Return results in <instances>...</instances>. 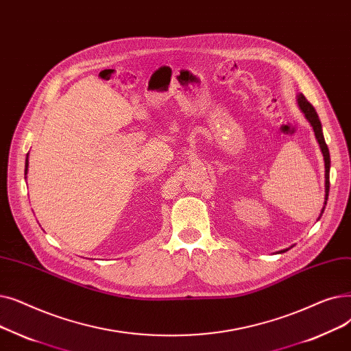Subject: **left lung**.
I'll return each instance as SVG.
<instances>
[{"label":"left lung","mask_w":351,"mask_h":351,"mask_svg":"<svg viewBox=\"0 0 351 351\" xmlns=\"http://www.w3.org/2000/svg\"><path fill=\"white\" fill-rule=\"evenodd\" d=\"M295 99H297V106L298 108L302 110V112L304 114V117L307 119V121L311 124L313 127V131H314V136H315V140L317 143H319L320 145V149L323 153V157H324V178H326V182H324V187H326V194H324V206L322 208V213L319 215V219H317V221L320 220V217L323 215L324 213V208H326V204H327V198H328V190H330V153H328V148H327V144L324 141V136H323V127H322V123H320V119L319 115H317L314 107L307 101V98L302 94L298 93L295 95ZM293 247V245H291ZM289 248H285V250H280V252L277 253H286L289 252Z\"/></svg>","instance_id":"obj_1"}]
</instances>
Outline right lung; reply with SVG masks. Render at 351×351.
<instances>
[{
    "label": "right lung",
    "instance_id": "add662e5",
    "mask_svg": "<svg viewBox=\"0 0 351 351\" xmlns=\"http://www.w3.org/2000/svg\"><path fill=\"white\" fill-rule=\"evenodd\" d=\"M27 173H28V154H27V158H25V178H27Z\"/></svg>",
    "mask_w": 351,
    "mask_h": 351
}]
</instances>
